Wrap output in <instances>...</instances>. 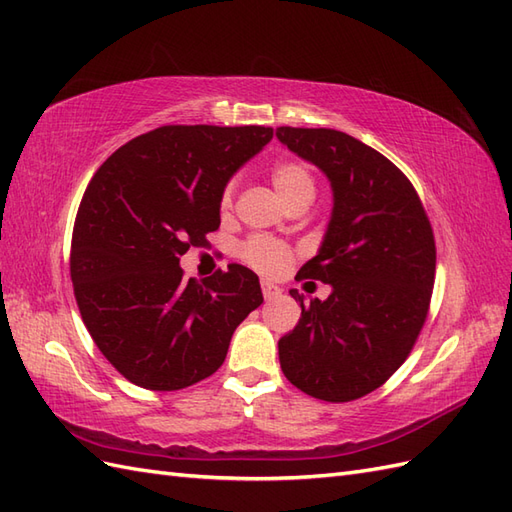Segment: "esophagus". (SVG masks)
Masks as SVG:
<instances>
[{"instance_id":"34e87169","label":"esophagus","mask_w":512,"mask_h":512,"mask_svg":"<svg viewBox=\"0 0 512 512\" xmlns=\"http://www.w3.org/2000/svg\"><path fill=\"white\" fill-rule=\"evenodd\" d=\"M261 292H264V298L266 300H272V298H277V296H281V287L279 285H274L272 281H261Z\"/></svg>"}]
</instances>
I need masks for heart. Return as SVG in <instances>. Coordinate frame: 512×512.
<instances>
[{
    "mask_svg": "<svg viewBox=\"0 0 512 512\" xmlns=\"http://www.w3.org/2000/svg\"><path fill=\"white\" fill-rule=\"evenodd\" d=\"M270 179L274 188L281 194L287 207H307L316 199L318 183L316 175L309 168V164L300 160H283L272 166ZM238 181L231 179L222 194V205H231ZM238 255L251 268L264 272V274H281L292 264V251L283 242L266 238V235H253L240 244Z\"/></svg>",
    "mask_w": 512,
    "mask_h": 512,
    "instance_id": "1",
    "label": "heart"
}]
</instances>
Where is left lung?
I'll use <instances>...</instances> for the list:
<instances>
[{
	"instance_id": "8db88e82",
	"label": "left lung",
	"mask_w": 512,
	"mask_h": 512,
	"mask_svg": "<svg viewBox=\"0 0 512 512\" xmlns=\"http://www.w3.org/2000/svg\"><path fill=\"white\" fill-rule=\"evenodd\" d=\"M277 138L316 164L333 190L318 255L296 279L331 285L326 300L290 290L294 331L279 339L287 381L326 402H350L381 387L415 344L435 285V235L402 170L337 129L279 127Z\"/></svg>"
}]
</instances>
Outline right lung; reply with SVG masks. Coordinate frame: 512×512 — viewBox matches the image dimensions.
Listing matches in <instances>:
<instances>
[{
    "label": "right lung",
    "mask_w": 512,
    "mask_h": 512,
    "mask_svg": "<svg viewBox=\"0 0 512 512\" xmlns=\"http://www.w3.org/2000/svg\"><path fill=\"white\" fill-rule=\"evenodd\" d=\"M270 140L261 125H164L116 149L88 183L71 281L90 337L129 383L175 391L212 376L264 303L253 270L186 281L179 257L207 244L229 179Z\"/></svg>",
    "instance_id": "obj_1"
}]
</instances>
